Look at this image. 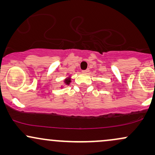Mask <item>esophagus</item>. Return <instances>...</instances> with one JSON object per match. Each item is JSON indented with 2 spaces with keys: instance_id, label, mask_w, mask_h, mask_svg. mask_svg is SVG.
Returning a JSON list of instances; mask_svg holds the SVG:
<instances>
[{
  "instance_id": "1",
  "label": "esophagus",
  "mask_w": 155,
  "mask_h": 155,
  "mask_svg": "<svg viewBox=\"0 0 155 155\" xmlns=\"http://www.w3.org/2000/svg\"><path fill=\"white\" fill-rule=\"evenodd\" d=\"M83 72L84 73H87V72H89V69H86V70H84Z\"/></svg>"
}]
</instances>
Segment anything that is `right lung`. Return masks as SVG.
<instances>
[{
	"label": "right lung",
	"mask_w": 155,
	"mask_h": 155,
	"mask_svg": "<svg viewBox=\"0 0 155 155\" xmlns=\"http://www.w3.org/2000/svg\"><path fill=\"white\" fill-rule=\"evenodd\" d=\"M65 83H66V84H68L71 82V80H70V79H66V80H65Z\"/></svg>",
	"instance_id": "right-lung-1"
}]
</instances>
